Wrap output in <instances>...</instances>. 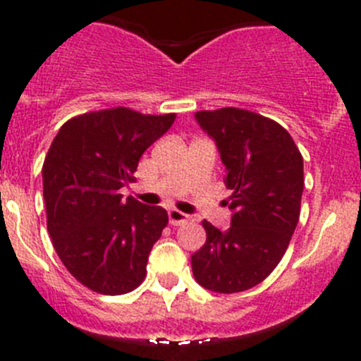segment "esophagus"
<instances>
[{"mask_svg":"<svg viewBox=\"0 0 361 361\" xmlns=\"http://www.w3.org/2000/svg\"><path fill=\"white\" fill-rule=\"evenodd\" d=\"M188 220H190V216H188V214H185V213H181V211H178V209H171L169 211V224L174 225V227L187 224Z\"/></svg>","mask_w":361,"mask_h":361,"instance_id":"obj_1","label":"esophagus"}]
</instances>
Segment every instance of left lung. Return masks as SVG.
Instances as JSON below:
<instances>
[{
  "label": "left lung",
  "instance_id": "1",
  "mask_svg": "<svg viewBox=\"0 0 361 361\" xmlns=\"http://www.w3.org/2000/svg\"><path fill=\"white\" fill-rule=\"evenodd\" d=\"M195 118L227 167L234 214L225 232L202 221L206 243L192 255V271L211 292H245L264 281L288 248L300 216L304 160L288 130L260 113L220 108Z\"/></svg>",
  "mask_w": 361,
  "mask_h": 361
}]
</instances>
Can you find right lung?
Wrapping results in <instances>:
<instances>
[{
  "mask_svg": "<svg viewBox=\"0 0 361 361\" xmlns=\"http://www.w3.org/2000/svg\"><path fill=\"white\" fill-rule=\"evenodd\" d=\"M176 113L145 115L116 106L69 118L43 162L47 228L69 274L92 292L123 295L147 276L148 255L167 225V211L123 201L141 155Z\"/></svg>",
  "mask_w": 361,
  "mask_h": 361,
  "instance_id": "1",
  "label": "right lung"
}]
</instances>
